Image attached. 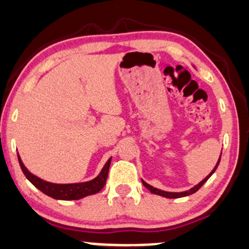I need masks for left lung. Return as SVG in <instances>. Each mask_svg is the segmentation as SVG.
Returning <instances> with one entry per match:
<instances>
[{"mask_svg":"<svg viewBox=\"0 0 249 249\" xmlns=\"http://www.w3.org/2000/svg\"><path fill=\"white\" fill-rule=\"evenodd\" d=\"M219 161H221V157H219V159H218V161H217V163H216V166H215V168L214 169L212 170V173L209 174V175L206 177L205 179H202L201 182H200L198 185H196V186H193L192 189H190L189 191H184V192H166V191H161V190H158V189H156V188H152V186L151 185H148L147 183H145L144 180H142V182H143V185L145 186V188H146L148 191H150L151 193H154V195H158V196H164V198H169V199H173V198H182V196H190V195H192V193H195V192H196L198 191V190L201 188V186L203 185V184H205L206 182H207V179L209 178V177H211L213 174H214V172L216 170V168H217V166H218V163H219Z\"/></svg>","mask_w":249,"mask_h":249,"instance_id":"obj_1","label":"left lung"}]
</instances>
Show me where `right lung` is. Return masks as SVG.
<instances>
[{
	"label": "right lung",
	"mask_w": 249,
	"mask_h": 249,
	"mask_svg": "<svg viewBox=\"0 0 249 249\" xmlns=\"http://www.w3.org/2000/svg\"><path fill=\"white\" fill-rule=\"evenodd\" d=\"M111 159L112 158H109L107 162L105 163L104 168L102 169L101 174L92 180L74 184H54L46 182V180L38 178V177L33 175V174H31L27 170V168L24 166V163L20 160V157L18 156L19 164H20V168L24 175L26 176V178L30 180L35 188H37L41 192H43L44 195L58 200H79L81 198H85L87 196L98 193L106 184Z\"/></svg>",
	"instance_id": "right-lung-1"
}]
</instances>
